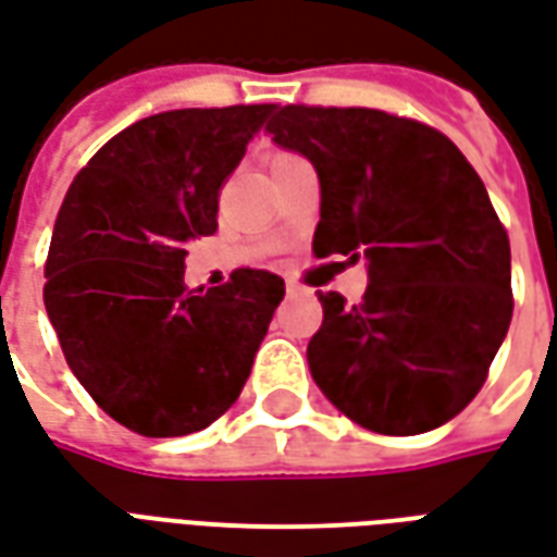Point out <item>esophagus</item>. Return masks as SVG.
I'll list each match as a JSON object with an SVG mask.
<instances>
[{
  "label": "esophagus",
  "instance_id": "obj_1",
  "mask_svg": "<svg viewBox=\"0 0 557 557\" xmlns=\"http://www.w3.org/2000/svg\"><path fill=\"white\" fill-rule=\"evenodd\" d=\"M286 289H289V292H298V286H295V283H286Z\"/></svg>",
  "mask_w": 557,
  "mask_h": 557
}]
</instances>
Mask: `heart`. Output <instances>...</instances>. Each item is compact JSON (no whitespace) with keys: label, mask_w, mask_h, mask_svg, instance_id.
Instances as JSON below:
<instances>
[{"label":"heart","mask_w":557,"mask_h":557,"mask_svg":"<svg viewBox=\"0 0 557 557\" xmlns=\"http://www.w3.org/2000/svg\"><path fill=\"white\" fill-rule=\"evenodd\" d=\"M280 158H292L289 151H274V154H271V160H280Z\"/></svg>","instance_id":"heart-1"}]
</instances>
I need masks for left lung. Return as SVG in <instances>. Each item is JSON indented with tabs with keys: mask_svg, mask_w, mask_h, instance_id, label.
I'll list each match as a JSON object with an SVG mask.
<instances>
[{
	"mask_svg": "<svg viewBox=\"0 0 557 557\" xmlns=\"http://www.w3.org/2000/svg\"><path fill=\"white\" fill-rule=\"evenodd\" d=\"M265 131L319 172L315 256L367 259L361 304L319 292L315 385L382 435L456 418L513 315L510 238L474 166L442 131L370 107L286 103Z\"/></svg>",
	"mask_w": 557,
	"mask_h": 557,
	"instance_id": "left-lung-1",
	"label": "left lung"
}]
</instances>
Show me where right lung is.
<instances>
[{
  "mask_svg": "<svg viewBox=\"0 0 557 557\" xmlns=\"http://www.w3.org/2000/svg\"><path fill=\"white\" fill-rule=\"evenodd\" d=\"M274 103L148 115L77 172L44 265V307L71 373L148 438L206 430L250 375L286 283L235 268L184 286V244L218 230L220 187Z\"/></svg>",
  "mask_w": 557,
  "mask_h": 557,
  "instance_id": "right-lung-1",
  "label": "right lung"
}]
</instances>
